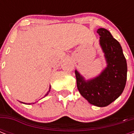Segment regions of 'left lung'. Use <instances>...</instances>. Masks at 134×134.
Returning a JSON list of instances; mask_svg holds the SVG:
<instances>
[{"label":"left lung","instance_id":"left-lung-1","mask_svg":"<svg viewBox=\"0 0 134 134\" xmlns=\"http://www.w3.org/2000/svg\"><path fill=\"white\" fill-rule=\"evenodd\" d=\"M99 45L106 67L95 77L86 79L76 69L77 88L90 104L105 107L117 99L125 89L127 65L120 44L105 28H99Z\"/></svg>","mask_w":134,"mask_h":134}]
</instances>
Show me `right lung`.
<instances>
[{
    "label": "right lung",
    "mask_w": 134,
    "mask_h": 134,
    "mask_svg": "<svg viewBox=\"0 0 134 134\" xmlns=\"http://www.w3.org/2000/svg\"><path fill=\"white\" fill-rule=\"evenodd\" d=\"M50 90H51V86H50V88H49V90H48V91L47 92H46V94H45L44 97H46V95H48V94L49 93V92H50ZM21 103H23V104H26V103H24V102H21ZM35 103H36V102H35ZM35 104V103H30V104Z\"/></svg>",
    "instance_id": "1"
}]
</instances>
